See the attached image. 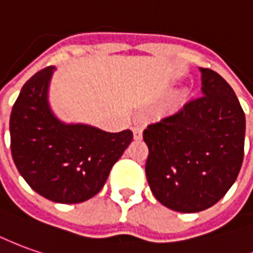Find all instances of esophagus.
<instances>
[{
  "instance_id": "obj_1",
  "label": "esophagus",
  "mask_w": 253,
  "mask_h": 253,
  "mask_svg": "<svg viewBox=\"0 0 253 253\" xmlns=\"http://www.w3.org/2000/svg\"><path fill=\"white\" fill-rule=\"evenodd\" d=\"M133 135H134V140H141V138H142V127L134 126L133 127Z\"/></svg>"
}]
</instances>
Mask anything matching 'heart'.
I'll list each match as a JSON object with an SVG mask.
<instances>
[{
  "instance_id": "obj_1",
  "label": "heart",
  "mask_w": 253,
  "mask_h": 253,
  "mask_svg": "<svg viewBox=\"0 0 253 253\" xmlns=\"http://www.w3.org/2000/svg\"><path fill=\"white\" fill-rule=\"evenodd\" d=\"M184 98H185V94L183 92V94H178L176 97V102H181V101H184Z\"/></svg>"
}]
</instances>
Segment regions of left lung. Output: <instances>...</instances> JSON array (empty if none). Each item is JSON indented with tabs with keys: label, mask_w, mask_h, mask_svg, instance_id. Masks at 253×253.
Wrapping results in <instances>:
<instances>
[{
	"label": "left lung",
	"mask_w": 253,
	"mask_h": 253,
	"mask_svg": "<svg viewBox=\"0 0 253 253\" xmlns=\"http://www.w3.org/2000/svg\"><path fill=\"white\" fill-rule=\"evenodd\" d=\"M201 72L204 95L142 133L151 191L176 212H201L219 202L244 161L245 113L240 101L219 73Z\"/></svg>",
	"instance_id": "left-lung-1"
}]
</instances>
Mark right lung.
<instances>
[{
  "label": "right lung",
  "mask_w": 253,
  "mask_h": 253,
  "mask_svg": "<svg viewBox=\"0 0 253 253\" xmlns=\"http://www.w3.org/2000/svg\"><path fill=\"white\" fill-rule=\"evenodd\" d=\"M54 66L23 85L9 119L11 152L19 173L41 197L79 204L101 191L115 163L133 140L130 130L106 133L85 125H65L47 101Z\"/></svg>",
  "instance_id": "1"
}]
</instances>
